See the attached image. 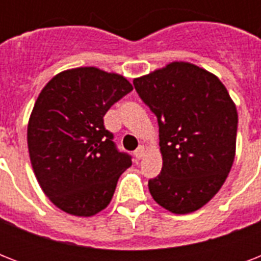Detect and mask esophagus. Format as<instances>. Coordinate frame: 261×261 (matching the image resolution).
Segmentation results:
<instances>
[{
	"label": "esophagus",
	"instance_id": "obj_1",
	"mask_svg": "<svg viewBox=\"0 0 261 261\" xmlns=\"http://www.w3.org/2000/svg\"><path fill=\"white\" fill-rule=\"evenodd\" d=\"M134 155H135V159L137 160H141L145 155V147L143 146H139L137 150L134 151Z\"/></svg>",
	"mask_w": 261,
	"mask_h": 261
}]
</instances>
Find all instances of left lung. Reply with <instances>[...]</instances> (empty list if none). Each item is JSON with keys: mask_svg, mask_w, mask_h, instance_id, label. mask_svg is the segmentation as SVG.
Returning a JSON list of instances; mask_svg holds the SVG:
<instances>
[{"mask_svg": "<svg viewBox=\"0 0 261 261\" xmlns=\"http://www.w3.org/2000/svg\"><path fill=\"white\" fill-rule=\"evenodd\" d=\"M133 84L159 122L163 169L149 180L151 196L174 214L199 210L234 161L239 115L229 92L188 62H172Z\"/></svg>", "mask_w": 261, "mask_h": 261, "instance_id": "obj_1", "label": "left lung"}]
</instances>
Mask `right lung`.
Here are the masks:
<instances>
[{"label":"right lung","mask_w":261,"mask_h":261,"mask_svg":"<svg viewBox=\"0 0 261 261\" xmlns=\"http://www.w3.org/2000/svg\"><path fill=\"white\" fill-rule=\"evenodd\" d=\"M131 90L122 75L77 67L55 75L39 94L27 131L31 164L43 192L67 214L104 210L131 167L102 119Z\"/></svg>","instance_id":"1"}]
</instances>
